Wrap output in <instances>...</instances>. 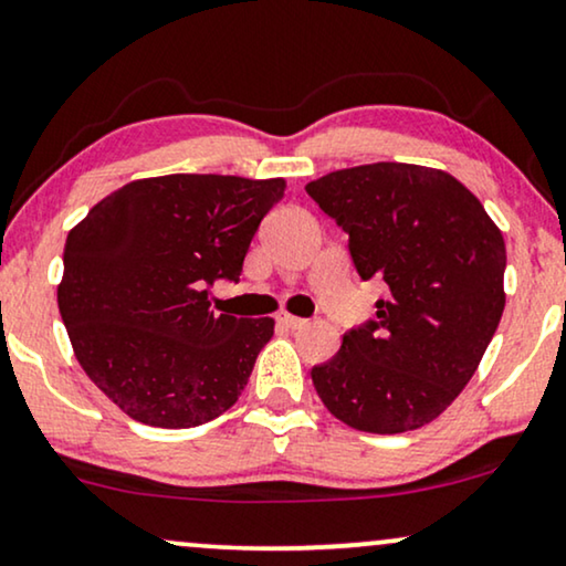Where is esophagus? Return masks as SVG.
I'll return each instance as SVG.
<instances>
[{
	"mask_svg": "<svg viewBox=\"0 0 566 566\" xmlns=\"http://www.w3.org/2000/svg\"><path fill=\"white\" fill-rule=\"evenodd\" d=\"M277 322H281L283 327H289V329H298V327H304L306 325V319H301V317H293V314H277Z\"/></svg>",
	"mask_w": 566,
	"mask_h": 566,
	"instance_id": "obj_1",
	"label": "esophagus"
}]
</instances>
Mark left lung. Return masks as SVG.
Wrapping results in <instances>:
<instances>
[{
  "label": "left lung",
  "mask_w": 566,
  "mask_h": 566,
  "mask_svg": "<svg viewBox=\"0 0 566 566\" xmlns=\"http://www.w3.org/2000/svg\"><path fill=\"white\" fill-rule=\"evenodd\" d=\"M306 192L348 233L358 277L387 285L377 317L350 327L340 350L314 366V390L358 431L427 427L471 381L502 319V231L437 168H343Z\"/></svg>",
  "instance_id": "obj_1"
}]
</instances>
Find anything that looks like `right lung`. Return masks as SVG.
Returning <instances> with one entry per match:
<instances>
[{
  "mask_svg": "<svg viewBox=\"0 0 566 566\" xmlns=\"http://www.w3.org/2000/svg\"><path fill=\"white\" fill-rule=\"evenodd\" d=\"M283 179L171 174L129 181L70 231L56 301L93 385L139 423L189 429L239 400L270 317L220 312ZM218 304V301H217Z\"/></svg>",
  "mask_w": 566,
  "mask_h": 566,
  "instance_id": "add662e5",
  "label": "right lung"
}]
</instances>
